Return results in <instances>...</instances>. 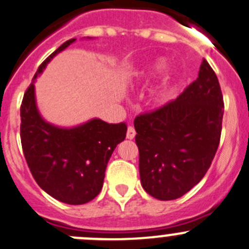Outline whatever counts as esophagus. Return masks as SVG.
I'll list each match as a JSON object with an SVG mask.
<instances>
[{
	"label": "esophagus",
	"instance_id": "obj_1",
	"mask_svg": "<svg viewBox=\"0 0 249 249\" xmlns=\"http://www.w3.org/2000/svg\"><path fill=\"white\" fill-rule=\"evenodd\" d=\"M134 137H136V129H134V127L129 126L128 129H127V138L133 139Z\"/></svg>",
	"mask_w": 249,
	"mask_h": 249
}]
</instances>
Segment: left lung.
Wrapping results in <instances>:
<instances>
[{
    "label": "left lung",
    "instance_id": "8db88e82",
    "mask_svg": "<svg viewBox=\"0 0 249 249\" xmlns=\"http://www.w3.org/2000/svg\"><path fill=\"white\" fill-rule=\"evenodd\" d=\"M224 98L207 60L176 99L134 118L142 186L151 197L172 200L204 177L220 143Z\"/></svg>",
    "mask_w": 249,
    "mask_h": 249
}]
</instances>
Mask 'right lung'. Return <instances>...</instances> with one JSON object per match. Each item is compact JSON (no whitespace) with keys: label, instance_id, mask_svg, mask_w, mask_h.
I'll use <instances>...</instances> for the list:
<instances>
[{"label":"right lung","instance_id":"add662e5","mask_svg":"<svg viewBox=\"0 0 249 249\" xmlns=\"http://www.w3.org/2000/svg\"><path fill=\"white\" fill-rule=\"evenodd\" d=\"M74 41L71 39L61 45L37 68L20 105V141L36 183L55 199L79 205L100 193L111 154L126 138L127 124L94 118L68 129L41 118L35 103L34 80L53 56Z\"/></svg>","mask_w":249,"mask_h":249}]
</instances>
